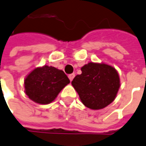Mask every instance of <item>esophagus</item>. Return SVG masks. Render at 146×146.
Here are the masks:
<instances>
[{
  "label": "esophagus",
  "instance_id": "esophagus-1",
  "mask_svg": "<svg viewBox=\"0 0 146 146\" xmlns=\"http://www.w3.org/2000/svg\"><path fill=\"white\" fill-rule=\"evenodd\" d=\"M75 74H71V75H68V78H69V80H71V81H72V80H73V79L75 78Z\"/></svg>",
  "mask_w": 146,
  "mask_h": 146
}]
</instances>
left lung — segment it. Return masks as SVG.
<instances>
[{
	"mask_svg": "<svg viewBox=\"0 0 146 146\" xmlns=\"http://www.w3.org/2000/svg\"><path fill=\"white\" fill-rule=\"evenodd\" d=\"M81 71L82 74L76 75L71 84L86 107L102 109L116 99L121 80L113 66L91 62L82 66Z\"/></svg>",
	"mask_w": 146,
	"mask_h": 146,
	"instance_id": "1",
	"label": "left lung"
}]
</instances>
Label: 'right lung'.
<instances>
[{"label":"right lung","instance_id":"1","mask_svg":"<svg viewBox=\"0 0 146 146\" xmlns=\"http://www.w3.org/2000/svg\"><path fill=\"white\" fill-rule=\"evenodd\" d=\"M68 84L70 80L63 71L47 65L34 68L24 80L25 94L39 104L53 102Z\"/></svg>","mask_w":146,"mask_h":146}]
</instances>
